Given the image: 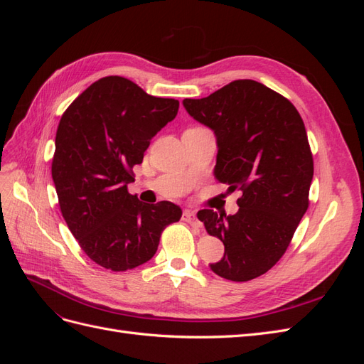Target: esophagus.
Wrapping results in <instances>:
<instances>
[{"label":"esophagus","mask_w":364,"mask_h":364,"mask_svg":"<svg viewBox=\"0 0 364 364\" xmlns=\"http://www.w3.org/2000/svg\"><path fill=\"white\" fill-rule=\"evenodd\" d=\"M182 218L185 220L186 223H190V225H197V226H200V223H199V220H197V215H196V213L194 211H191V209H185L183 211V215H182Z\"/></svg>","instance_id":"1"}]
</instances>
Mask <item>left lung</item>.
<instances>
[{
  "mask_svg": "<svg viewBox=\"0 0 364 364\" xmlns=\"http://www.w3.org/2000/svg\"><path fill=\"white\" fill-rule=\"evenodd\" d=\"M182 103L214 132L215 179L243 193L234 215L197 213L225 245L223 258L209 267L235 282L258 278L287 250L308 208L314 168L304 121L287 98L247 79Z\"/></svg>",
  "mask_w": 364,
  "mask_h": 364,
  "instance_id": "1",
  "label": "left lung"
}]
</instances>
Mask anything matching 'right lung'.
Masks as SVG:
<instances>
[{"label":"right lung","mask_w":364,"mask_h":364,"mask_svg":"<svg viewBox=\"0 0 364 364\" xmlns=\"http://www.w3.org/2000/svg\"><path fill=\"white\" fill-rule=\"evenodd\" d=\"M178 109L174 98L149 95L132 80L109 75L62 115L53 181L71 234L98 266L124 272L147 262L162 230L182 217L178 205L142 203L127 190L134 165Z\"/></svg>","instance_id":"add662e5"}]
</instances>
